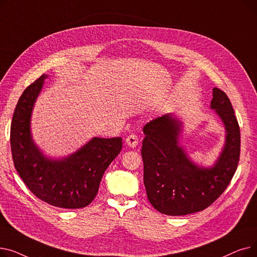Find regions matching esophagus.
<instances>
[{"instance_id":"34e87169","label":"esophagus","mask_w":257,"mask_h":257,"mask_svg":"<svg viewBox=\"0 0 257 257\" xmlns=\"http://www.w3.org/2000/svg\"><path fill=\"white\" fill-rule=\"evenodd\" d=\"M126 143H127V145H128L129 147H131V148L137 147L138 144H139V137L137 136V134H134V133L129 134V136H128L127 139H126Z\"/></svg>"}]
</instances>
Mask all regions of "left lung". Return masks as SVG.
Masks as SVG:
<instances>
[{
  "label": "left lung",
  "mask_w": 257,
  "mask_h": 257,
  "mask_svg": "<svg viewBox=\"0 0 257 257\" xmlns=\"http://www.w3.org/2000/svg\"><path fill=\"white\" fill-rule=\"evenodd\" d=\"M211 108L223 120L227 137L214 167L199 168L178 145L180 123L171 114L158 116L144 126L142 146L144 184L148 200L159 212L184 215L204 210L226 190L236 171L240 133L227 94L213 88Z\"/></svg>",
  "instance_id": "left-lung-1"
}]
</instances>
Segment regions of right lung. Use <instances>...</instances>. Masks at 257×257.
I'll list each match as a JSON object with an SVG mask.
<instances>
[{
  "label": "right lung",
  "instance_id": "1",
  "mask_svg": "<svg viewBox=\"0 0 257 257\" xmlns=\"http://www.w3.org/2000/svg\"><path fill=\"white\" fill-rule=\"evenodd\" d=\"M40 76L27 87L17 104L10 127L13 164L32 194L55 207L75 209L91 203L103 174L121 150L120 138H94L62 160H50L38 151L30 134V116L43 87Z\"/></svg>",
  "mask_w": 257,
  "mask_h": 257
}]
</instances>
